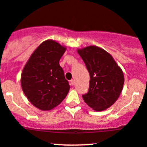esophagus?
Instances as JSON below:
<instances>
[{
	"mask_svg": "<svg viewBox=\"0 0 147 147\" xmlns=\"http://www.w3.org/2000/svg\"><path fill=\"white\" fill-rule=\"evenodd\" d=\"M74 84H75V80H70V85L71 86H74Z\"/></svg>",
	"mask_w": 147,
	"mask_h": 147,
	"instance_id": "obj_1",
	"label": "esophagus"
}]
</instances>
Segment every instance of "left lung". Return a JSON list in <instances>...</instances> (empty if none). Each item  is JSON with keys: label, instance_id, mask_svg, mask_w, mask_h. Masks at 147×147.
Wrapping results in <instances>:
<instances>
[{"label": "left lung", "instance_id": "left-lung-1", "mask_svg": "<svg viewBox=\"0 0 147 147\" xmlns=\"http://www.w3.org/2000/svg\"><path fill=\"white\" fill-rule=\"evenodd\" d=\"M90 75L88 92L85 102L96 112L110 107L120 96L124 75L112 55L101 48L90 46L78 49Z\"/></svg>", "mask_w": 147, "mask_h": 147}]
</instances>
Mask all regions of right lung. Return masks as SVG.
<instances>
[{"label": "right lung", "instance_id": "right-lung-1", "mask_svg": "<svg viewBox=\"0 0 147 147\" xmlns=\"http://www.w3.org/2000/svg\"><path fill=\"white\" fill-rule=\"evenodd\" d=\"M66 49L53 40H45L24 65L22 88L30 103L40 110L49 111L58 106L69 92V83L59 65Z\"/></svg>", "mask_w": 147, "mask_h": 147}]
</instances>
